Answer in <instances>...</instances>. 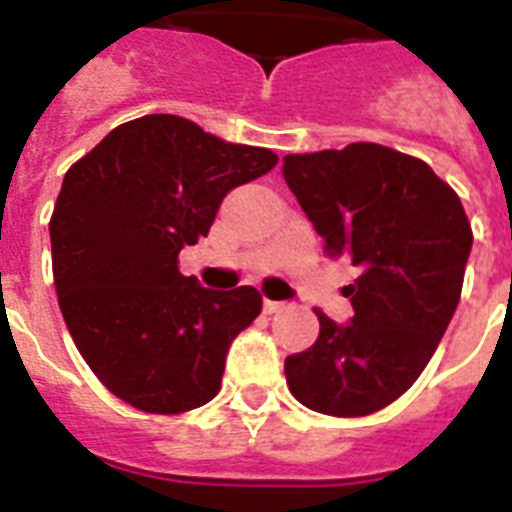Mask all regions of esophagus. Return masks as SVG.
<instances>
[{"label": "esophagus", "instance_id": "obj_1", "mask_svg": "<svg viewBox=\"0 0 512 512\" xmlns=\"http://www.w3.org/2000/svg\"><path fill=\"white\" fill-rule=\"evenodd\" d=\"M287 308V303H279V300H263V311L265 313H279Z\"/></svg>", "mask_w": 512, "mask_h": 512}]
</instances>
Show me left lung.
Returning <instances> with one entry per match:
<instances>
[{
    "label": "left lung",
    "instance_id": "1",
    "mask_svg": "<svg viewBox=\"0 0 512 512\" xmlns=\"http://www.w3.org/2000/svg\"><path fill=\"white\" fill-rule=\"evenodd\" d=\"M281 172L327 255L361 268L350 324L316 311V342L284 361L289 390L332 417L380 412L412 388L457 311L468 215L422 159L377 143L289 154Z\"/></svg>",
    "mask_w": 512,
    "mask_h": 512
}]
</instances>
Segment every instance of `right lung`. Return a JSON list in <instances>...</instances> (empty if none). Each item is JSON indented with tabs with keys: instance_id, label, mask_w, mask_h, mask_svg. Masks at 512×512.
Returning <instances> with one entry per match:
<instances>
[{
	"instance_id": "obj_1",
	"label": "right lung",
	"mask_w": 512,
	"mask_h": 512,
	"mask_svg": "<svg viewBox=\"0 0 512 512\" xmlns=\"http://www.w3.org/2000/svg\"><path fill=\"white\" fill-rule=\"evenodd\" d=\"M271 148L209 135L183 116L119 124L71 164L50 220L60 313L95 377L140 412L217 396L225 356L263 311L255 287L204 289L177 268L236 185L271 172Z\"/></svg>"
}]
</instances>
